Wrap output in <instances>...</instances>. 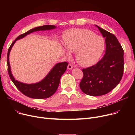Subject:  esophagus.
Returning <instances> with one entry per match:
<instances>
[{
	"mask_svg": "<svg viewBox=\"0 0 135 135\" xmlns=\"http://www.w3.org/2000/svg\"><path fill=\"white\" fill-rule=\"evenodd\" d=\"M73 68V66L71 65V64H70V63L68 64V66H67L68 69H72Z\"/></svg>",
	"mask_w": 135,
	"mask_h": 135,
	"instance_id": "esophagus-1",
	"label": "esophagus"
}]
</instances>
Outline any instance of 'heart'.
Returning a JSON list of instances; mask_svg holds the SVG:
<instances>
[{
	"label": "heart",
	"mask_w": 135,
	"mask_h": 135,
	"mask_svg": "<svg viewBox=\"0 0 135 135\" xmlns=\"http://www.w3.org/2000/svg\"><path fill=\"white\" fill-rule=\"evenodd\" d=\"M63 45L69 52H75L76 61L83 67L93 66L100 60L105 49V41L91 31L69 30L63 35ZM67 57L70 54L66 53Z\"/></svg>",
	"instance_id": "1"
}]
</instances>
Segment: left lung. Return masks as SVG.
<instances>
[{"instance_id":"8db88e82","label":"left lung","mask_w":135,"mask_h":135,"mask_svg":"<svg viewBox=\"0 0 135 135\" xmlns=\"http://www.w3.org/2000/svg\"><path fill=\"white\" fill-rule=\"evenodd\" d=\"M105 38V54L95 65L83 69L80 88L92 96L107 94L122 80L124 72V51L114 34L95 25Z\"/></svg>"}]
</instances>
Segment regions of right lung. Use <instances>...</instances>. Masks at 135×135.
<instances>
[{
    "label": "right lung",
    "instance_id": "right-lung-1",
    "mask_svg": "<svg viewBox=\"0 0 135 135\" xmlns=\"http://www.w3.org/2000/svg\"><path fill=\"white\" fill-rule=\"evenodd\" d=\"M56 28V27L53 25H45L33 28L17 37L14 41L12 42L8 49L7 61L9 76L16 88L23 95L27 97L35 99H43L50 97L54 95L59 87L61 76L67 69L68 63L66 62H64L56 64L43 79L38 83L28 84L17 81L13 76L9 62L10 52L13 45L17 40L24 38L28 34L36 31L51 30Z\"/></svg>",
    "mask_w": 135,
    "mask_h": 135
}]
</instances>
